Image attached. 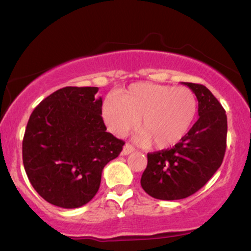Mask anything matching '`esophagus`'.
Returning a JSON list of instances; mask_svg holds the SVG:
<instances>
[{"label":"esophagus","instance_id":"obj_1","mask_svg":"<svg viewBox=\"0 0 251 251\" xmlns=\"http://www.w3.org/2000/svg\"><path fill=\"white\" fill-rule=\"evenodd\" d=\"M132 152H134L133 146L129 145V144H126V145L124 146V149H123V154L124 155H127L129 153H132Z\"/></svg>","mask_w":251,"mask_h":251}]
</instances>
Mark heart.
<instances>
[{"instance_id":"1","label":"heart","mask_w":251,"mask_h":251,"mask_svg":"<svg viewBox=\"0 0 251 251\" xmlns=\"http://www.w3.org/2000/svg\"><path fill=\"white\" fill-rule=\"evenodd\" d=\"M197 113V99L188 87L158 83L131 85L119 96H108L102 105V118L108 131L124 137L137 127L142 144L166 149L179 143L191 128Z\"/></svg>"}]
</instances>
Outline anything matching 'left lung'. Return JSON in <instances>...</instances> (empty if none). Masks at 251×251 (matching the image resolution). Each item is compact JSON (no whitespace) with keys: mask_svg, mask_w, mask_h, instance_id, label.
<instances>
[{"mask_svg":"<svg viewBox=\"0 0 251 251\" xmlns=\"http://www.w3.org/2000/svg\"><path fill=\"white\" fill-rule=\"evenodd\" d=\"M198 100V120L172 149L148 153L140 184L157 200H183L203 188L223 162L227 122L214 94L200 83L181 82Z\"/></svg>","mask_w":251,"mask_h":251,"instance_id":"1","label":"left lung"}]
</instances>
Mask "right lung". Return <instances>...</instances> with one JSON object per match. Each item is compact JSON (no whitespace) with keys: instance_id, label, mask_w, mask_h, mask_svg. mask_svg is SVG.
<instances>
[{"instance_id":"1","label":"right lung","mask_w":251,"mask_h":251,"mask_svg":"<svg viewBox=\"0 0 251 251\" xmlns=\"http://www.w3.org/2000/svg\"><path fill=\"white\" fill-rule=\"evenodd\" d=\"M98 87H63L30 114L22 159L30 184L45 201L65 209L96 196L102 170L124 143L106 132Z\"/></svg>"}]
</instances>
